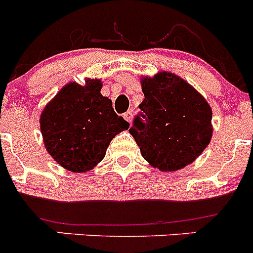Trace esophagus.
<instances>
[{"label": "esophagus", "instance_id": "34e87169", "mask_svg": "<svg viewBox=\"0 0 253 253\" xmlns=\"http://www.w3.org/2000/svg\"><path fill=\"white\" fill-rule=\"evenodd\" d=\"M124 119L128 123H131V120H133V113H131V111H126V113L124 114Z\"/></svg>", "mask_w": 253, "mask_h": 253}]
</instances>
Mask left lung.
<instances>
[{
    "label": "left lung",
    "instance_id": "left-lung-1",
    "mask_svg": "<svg viewBox=\"0 0 253 253\" xmlns=\"http://www.w3.org/2000/svg\"><path fill=\"white\" fill-rule=\"evenodd\" d=\"M144 122L129 129L143 158L160 171L173 172L193 163L209 146L213 113L204 96L171 72L140 78Z\"/></svg>",
    "mask_w": 253,
    "mask_h": 253
}]
</instances>
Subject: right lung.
<instances>
[{"mask_svg":"<svg viewBox=\"0 0 253 253\" xmlns=\"http://www.w3.org/2000/svg\"><path fill=\"white\" fill-rule=\"evenodd\" d=\"M101 88L97 78H86L84 84L69 82L40 114L46 152L71 172L82 173L97 166L113 138L129 128Z\"/></svg>","mask_w":253,"mask_h":253,"instance_id":"obj_1","label":"right lung"}]
</instances>
